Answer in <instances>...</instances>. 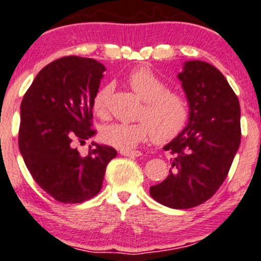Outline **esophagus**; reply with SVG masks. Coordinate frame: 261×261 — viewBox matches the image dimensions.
Wrapping results in <instances>:
<instances>
[{"label": "esophagus", "mask_w": 261, "mask_h": 261, "mask_svg": "<svg viewBox=\"0 0 261 261\" xmlns=\"http://www.w3.org/2000/svg\"><path fill=\"white\" fill-rule=\"evenodd\" d=\"M120 153L122 154V156H126V157H139L141 156V152L140 151H125V150H121L120 151Z\"/></svg>", "instance_id": "obj_1"}]
</instances>
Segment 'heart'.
I'll return each mask as SVG.
<instances>
[{
  "mask_svg": "<svg viewBox=\"0 0 261 261\" xmlns=\"http://www.w3.org/2000/svg\"><path fill=\"white\" fill-rule=\"evenodd\" d=\"M126 83L145 101L140 113V121L113 122L104 126L101 140L119 150H133L150 137L159 144L171 141L185 128L190 117L187 99L177 91L167 90L165 80L151 68L141 65L126 75ZM111 85H104L93 99L94 113L107 114Z\"/></svg>",
  "mask_w": 261,
  "mask_h": 261,
  "instance_id": "heart-1",
  "label": "heart"
}]
</instances>
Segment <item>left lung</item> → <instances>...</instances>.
Masks as SVG:
<instances>
[{"label":"left lung","instance_id":"obj_1","mask_svg":"<svg viewBox=\"0 0 261 261\" xmlns=\"http://www.w3.org/2000/svg\"><path fill=\"white\" fill-rule=\"evenodd\" d=\"M190 105L188 124L165 146L174 159L165 181L150 194L166 207L187 210L219 190L240 145V105L227 79L202 61L183 64L178 74Z\"/></svg>","mask_w":261,"mask_h":261}]
</instances>
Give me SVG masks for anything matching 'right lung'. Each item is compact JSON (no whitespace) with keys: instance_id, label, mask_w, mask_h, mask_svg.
Instances as JSON below:
<instances>
[{"instance_id":"right-lung-1","label":"right lung","mask_w":261,"mask_h":261,"mask_svg":"<svg viewBox=\"0 0 261 261\" xmlns=\"http://www.w3.org/2000/svg\"><path fill=\"white\" fill-rule=\"evenodd\" d=\"M105 67L69 56L45 65L21 102L18 146L28 171L43 191L62 203H80L101 190L115 148L91 142L85 156L76 142L95 135L93 99Z\"/></svg>"}]
</instances>
